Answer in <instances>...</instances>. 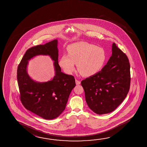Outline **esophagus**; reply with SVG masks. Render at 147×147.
I'll return each instance as SVG.
<instances>
[{
	"mask_svg": "<svg viewBox=\"0 0 147 147\" xmlns=\"http://www.w3.org/2000/svg\"><path fill=\"white\" fill-rule=\"evenodd\" d=\"M75 82H76V84H77V85H79V84H80V83H81L80 81L77 80H75Z\"/></svg>",
	"mask_w": 147,
	"mask_h": 147,
	"instance_id": "1",
	"label": "esophagus"
}]
</instances>
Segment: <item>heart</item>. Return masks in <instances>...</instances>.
I'll use <instances>...</instances> for the list:
<instances>
[{
  "label": "heart",
  "instance_id": "heart-1",
  "mask_svg": "<svg viewBox=\"0 0 147 147\" xmlns=\"http://www.w3.org/2000/svg\"><path fill=\"white\" fill-rule=\"evenodd\" d=\"M67 50L68 55L63 54L59 61L67 72H72L77 63V69L82 75L92 76L100 71L106 63L105 51L94 45L78 42L70 45Z\"/></svg>",
  "mask_w": 147,
  "mask_h": 147
}]
</instances>
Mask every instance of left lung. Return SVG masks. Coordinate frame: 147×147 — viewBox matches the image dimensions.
<instances>
[{
    "label": "left lung",
    "instance_id": "left-lung-1",
    "mask_svg": "<svg viewBox=\"0 0 147 147\" xmlns=\"http://www.w3.org/2000/svg\"><path fill=\"white\" fill-rule=\"evenodd\" d=\"M112 56L102 70L81 82L89 108L99 115L111 113L125 99L130 86L127 56L113 43Z\"/></svg>",
    "mask_w": 147,
    "mask_h": 147
}]
</instances>
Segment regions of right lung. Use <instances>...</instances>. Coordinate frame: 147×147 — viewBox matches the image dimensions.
<instances>
[{
    "label": "right lung",
    "instance_id": "1",
    "mask_svg": "<svg viewBox=\"0 0 147 147\" xmlns=\"http://www.w3.org/2000/svg\"><path fill=\"white\" fill-rule=\"evenodd\" d=\"M57 46L58 40L55 39L29 49L17 68V81L22 104L28 110L49 120L57 118L63 113L76 85L73 76L61 71ZM39 55H49L54 61L55 76L48 82H36L27 73L29 60Z\"/></svg>",
    "mask_w": 147,
    "mask_h": 147
}]
</instances>
